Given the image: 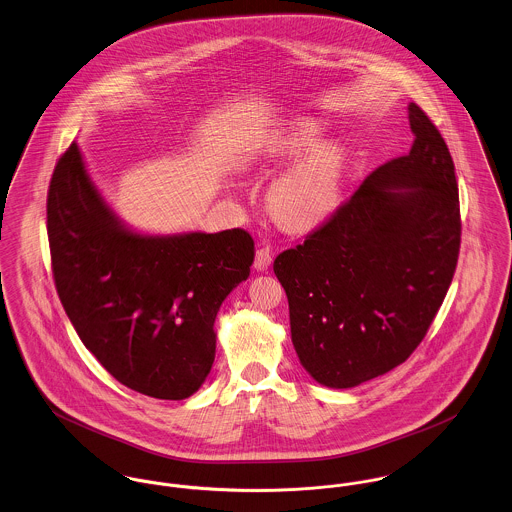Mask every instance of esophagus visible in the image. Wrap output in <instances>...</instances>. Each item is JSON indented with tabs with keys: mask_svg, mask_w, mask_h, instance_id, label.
Masks as SVG:
<instances>
[{
	"mask_svg": "<svg viewBox=\"0 0 512 512\" xmlns=\"http://www.w3.org/2000/svg\"><path fill=\"white\" fill-rule=\"evenodd\" d=\"M271 261H273L271 249H269V247H261V249H257V253H255V263H253V267H255L257 271H267V269L271 267Z\"/></svg>",
	"mask_w": 512,
	"mask_h": 512,
	"instance_id": "34e87169",
	"label": "esophagus"
}]
</instances>
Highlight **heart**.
<instances>
[{
    "mask_svg": "<svg viewBox=\"0 0 512 512\" xmlns=\"http://www.w3.org/2000/svg\"><path fill=\"white\" fill-rule=\"evenodd\" d=\"M321 126L315 120L292 124L273 146L275 156L296 158L315 150L280 177H276L269 202L276 218L288 228L302 230L323 220L337 204L345 156L337 144H319Z\"/></svg>",
    "mask_w": 512,
    "mask_h": 512,
    "instance_id": "obj_1",
    "label": "heart"
}]
</instances>
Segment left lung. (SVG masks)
<instances>
[{"label":"left lung","mask_w":512,"mask_h":512,"mask_svg":"<svg viewBox=\"0 0 512 512\" xmlns=\"http://www.w3.org/2000/svg\"><path fill=\"white\" fill-rule=\"evenodd\" d=\"M409 124V154L374 169L273 265L296 354L327 388H354L405 362L456 271L462 220L454 161L415 103Z\"/></svg>","instance_id":"left-lung-1"}]
</instances>
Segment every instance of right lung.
Wrapping results in <instances>:
<instances>
[{"label": "right lung", "instance_id": "obj_1", "mask_svg": "<svg viewBox=\"0 0 512 512\" xmlns=\"http://www.w3.org/2000/svg\"><path fill=\"white\" fill-rule=\"evenodd\" d=\"M52 275L81 343L126 388L185 399L216 354L214 319L249 276L253 237L140 236L105 204L78 144L58 159L46 198Z\"/></svg>", "mask_w": 512, "mask_h": 512}]
</instances>
